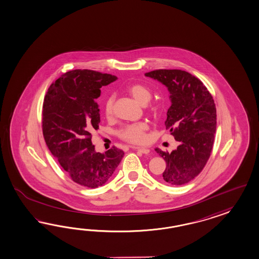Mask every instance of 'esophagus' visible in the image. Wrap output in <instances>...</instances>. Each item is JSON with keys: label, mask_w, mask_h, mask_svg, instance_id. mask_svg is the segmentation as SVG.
Listing matches in <instances>:
<instances>
[{"label": "esophagus", "mask_w": 259, "mask_h": 259, "mask_svg": "<svg viewBox=\"0 0 259 259\" xmlns=\"http://www.w3.org/2000/svg\"><path fill=\"white\" fill-rule=\"evenodd\" d=\"M132 149H134V150H137V151H139L140 153H142V154H147L150 153V150H149L148 148L136 147V146H133Z\"/></svg>", "instance_id": "obj_1"}]
</instances>
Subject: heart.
I'll return each mask as SVG.
<instances>
[{
    "label": "heart",
    "mask_w": 259,
    "mask_h": 259,
    "mask_svg": "<svg viewBox=\"0 0 259 259\" xmlns=\"http://www.w3.org/2000/svg\"><path fill=\"white\" fill-rule=\"evenodd\" d=\"M126 92L141 105H145L146 109L151 114L156 115L161 110V105L156 102H149L153 92L146 84L141 83H133L126 87ZM114 102L113 95H108L104 102V112L106 118H111L114 115ZM149 125L144 121H139L121 126L117 132V136L120 140L132 144H143L148 140L147 131Z\"/></svg>",
    "instance_id": "obj_1"
}]
</instances>
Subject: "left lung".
<instances>
[{"mask_svg":"<svg viewBox=\"0 0 259 259\" xmlns=\"http://www.w3.org/2000/svg\"><path fill=\"white\" fill-rule=\"evenodd\" d=\"M145 75L168 88L171 105L165 125L180 142L171 153L155 149L167 163L163 180L175 186L187 184L203 170L212 152L217 125L214 100L203 82L188 71L155 70Z\"/></svg>","mask_w":259,"mask_h":259,"instance_id":"1","label":"left lung"}]
</instances>
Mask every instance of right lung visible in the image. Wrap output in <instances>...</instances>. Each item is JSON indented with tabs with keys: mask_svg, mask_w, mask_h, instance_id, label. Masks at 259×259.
Masks as SVG:
<instances>
[{
	"mask_svg": "<svg viewBox=\"0 0 259 259\" xmlns=\"http://www.w3.org/2000/svg\"><path fill=\"white\" fill-rule=\"evenodd\" d=\"M117 77L91 70L68 71L50 85L43 102L42 133L52 154L78 185L95 189L105 185L124 152L113 147L96 153L91 133L100 123L101 88Z\"/></svg>",
	"mask_w": 259,
	"mask_h": 259,
	"instance_id": "1",
	"label": "right lung"
}]
</instances>
